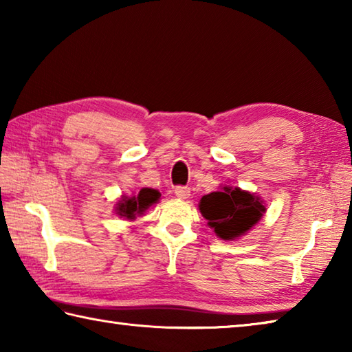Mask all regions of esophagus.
I'll list each match as a JSON object with an SVG mask.
<instances>
[{
	"mask_svg": "<svg viewBox=\"0 0 352 352\" xmlns=\"http://www.w3.org/2000/svg\"><path fill=\"white\" fill-rule=\"evenodd\" d=\"M175 197L180 200H186L190 197V189L186 186H178L175 188Z\"/></svg>",
	"mask_w": 352,
	"mask_h": 352,
	"instance_id": "esophagus-1",
	"label": "esophagus"
}]
</instances>
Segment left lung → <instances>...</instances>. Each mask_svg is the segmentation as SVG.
<instances>
[{
  "mask_svg": "<svg viewBox=\"0 0 352 352\" xmlns=\"http://www.w3.org/2000/svg\"><path fill=\"white\" fill-rule=\"evenodd\" d=\"M199 210L208 226L223 241L245 236L265 214V201L254 192L223 184L219 190L200 199Z\"/></svg>",
  "mask_w": 352,
  "mask_h": 352,
  "instance_id": "left-lung-1",
  "label": "left lung"
}]
</instances>
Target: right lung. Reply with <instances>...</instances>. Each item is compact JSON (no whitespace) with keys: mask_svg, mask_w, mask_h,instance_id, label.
Listing matches in <instances>:
<instances>
[{"mask_svg":"<svg viewBox=\"0 0 352 352\" xmlns=\"http://www.w3.org/2000/svg\"><path fill=\"white\" fill-rule=\"evenodd\" d=\"M160 197H162L160 190L152 188H142L138 194L132 195L124 194L116 201L115 214L119 217H122L124 220L133 222L136 217L144 216V212L148 208L158 204Z\"/></svg>","mask_w":352,"mask_h":352,"instance_id":"add662e5","label":"right lung"}]
</instances>
